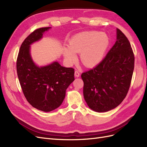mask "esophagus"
Listing matches in <instances>:
<instances>
[{"label": "esophagus", "mask_w": 147, "mask_h": 147, "mask_svg": "<svg viewBox=\"0 0 147 147\" xmlns=\"http://www.w3.org/2000/svg\"><path fill=\"white\" fill-rule=\"evenodd\" d=\"M75 77H80V73L78 72L77 70L75 71Z\"/></svg>", "instance_id": "obj_1"}]
</instances>
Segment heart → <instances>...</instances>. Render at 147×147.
<instances>
[{
	"label": "heart",
	"mask_w": 147,
	"mask_h": 147,
	"mask_svg": "<svg viewBox=\"0 0 147 147\" xmlns=\"http://www.w3.org/2000/svg\"><path fill=\"white\" fill-rule=\"evenodd\" d=\"M109 45V38L105 34L86 31L70 38L63 55L67 63L72 64L77 60L76 55L80 53L81 63L87 67H92L102 61Z\"/></svg>",
	"instance_id": "1"
}]
</instances>
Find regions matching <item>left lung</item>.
<instances>
[{
	"label": "left lung",
	"mask_w": 147,
	"mask_h": 147,
	"mask_svg": "<svg viewBox=\"0 0 147 147\" xmlns=\"http://www.w3.org/2000/svg\"><path fill=\"white\" fill-rule=\"evenodd\" d=\"M134 69V55L127 38L117 29V41L104 59L83 72V96L89 107L105 112L117 107L125 98Z\"/></svg>",
	"instance_id": "left-lung-1"
}]
</instances>
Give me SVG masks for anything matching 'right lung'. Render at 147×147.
<instances>
[{"mask_svg":"<svg viewBox=\"0 0 147 147\" xmlns=\"http://www.w3.org/2000/svg\"><path fill=\"white\" fill-rule=\"evenodd\" d=\"M50 28H39L28 35L21 45L16 61L18 77L26 99L33 107L46 112L61 105L67 88L75 80L73 68L64 67L56 61L38 67L31 57L30 45Z\"/></svg>","mask_w":147,"mask_h":147,"instance_id":"add662e5","label":"right lung"}]
</instances>
